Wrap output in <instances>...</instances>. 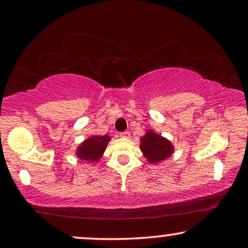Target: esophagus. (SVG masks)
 Masks as SVG:
<instances>
[{"instance_id":"34e87169","label":"esophagus","mask_w":248,"mask_h":248,"mask_svg":"<svg viewBox=\"0 0 248 248\" xmlns=\"http://www.w3.org/2000/svg\"><path fill=\"white\" fill-rule=\"evenodd\" d=\"M120 137L123 139H128L131 137V134H130V132H122V133H120Z\"/></svg>"}]
</instances>
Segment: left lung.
<instances>
[{
	"instance_id": "left-lung-1",
	"label": "left lung",
	"mask_w": 248,
	"mask_h": 248,
	"mask_svg": "<svg viewBox=\"0 0 248 248\" xmlns=\"http://www.w3.org/2000/svg\"><path fill=\"white\" fill-rule=\"evenodd\" d=\"M140 150L150 164H159L174 154V145L157 132L148 130L140 138Z\"/></svg>"
}]
</instances>
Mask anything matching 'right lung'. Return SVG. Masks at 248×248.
<instances>
[{
	"mask_svg": "<svg viewBox=\"0 0 248 248\" xmlns=\"http://www.w3.org/2000/svg\"><path fill=\"white\" fill-rule=\"evenodd\" d=\"M109 135H91L77 147L76 155L80 160L87 162H98L106 150L108 142L110 141Z\"/></svg>",
	"mask_w": 248,
	"mask_h": 248,
	"instance_id": "right-lung-1",
	"label": "right lung"
}]
</instances>
